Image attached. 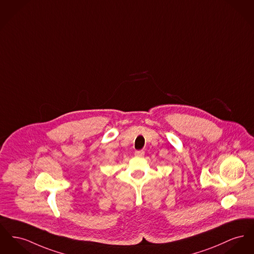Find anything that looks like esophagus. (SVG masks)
<instances>
[{
    "label": "esophagus",
    "mask_w": 254,
    "mask_h": 254,
    "mask_svg": "<svg viewBox=\"0 0 254 254\" xmlns=\"http://www.w3.org/2000/svg\"><path fill=\"white\" fill-rule=\"evenodd\" d=\"M134 154L136 155V156H139V157H141V156H144L145 152H144L143 150H137V151H135Z\"/></svg>",
    "instance_id": "34e87169"
}]
</instances>
